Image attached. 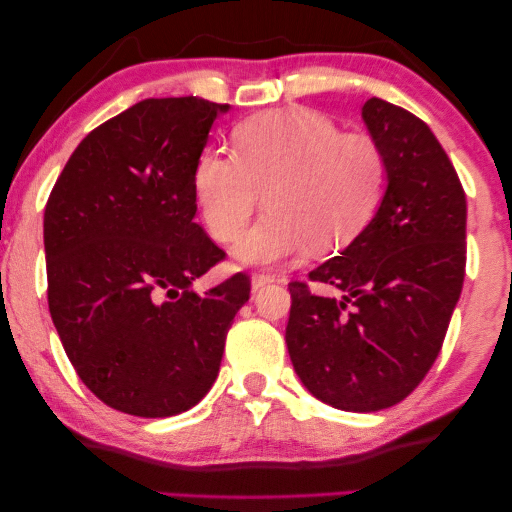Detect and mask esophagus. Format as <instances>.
<instances>
[{
    "label": "esophagus",
    "mask_w": 512,
    "mask_h": 512,
    "mask_svg": "<svg viewBox=\"0 0 512 512\" xmlns=\"http://www.w3.org/2000/svg\"><path fill=\"white\" fill-rule=\"evenodd\" d=\"M274 279H276V276H274V274H265V272H258V274H254V276H251V288H254V290H258V288H263V286H267V283H274Z\"/></svg>",
    "instance_id": "obj_1"
}]
</instances>
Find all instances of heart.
<instances>
[{
    "label": "heart",
    "instance_id": "1",
    "mask_svg": "<svg viewBox=\"0 0 512 512\" xmlns=\"http://www.w3.org/2000/svg\"><path fill=\"white\" fill-rule=\"evenodd\" d=\"M236 154L208 147L192 190L208 233L233 242L263 201L270 211L238 242L242 263H279L313 245L333 251L372 222L388 181V158L370 133L342 131L331 115L283 106L233 129Z\"/></svg>",
    "mask_w": 512,
    "mask_h": 512
}]
</instances>
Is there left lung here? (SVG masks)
Wrapping results in <instances>:
<instances>
[{
    "mask_svg": "<svg viewBox=\"0 0 512 512\" xmlns=\"http://www.w3.org/2000/svg\"><path fill=\"white\" fill-rule=\"evenodd\" d=\"M363 120L388 158V188L365 231L308 279L290 283L288 354L324 404L374 413L429 374L458 304L467 261V201L433 131L406 108L367 99Z\"/></svg>",
    "mask_w": 512,
    "mask_h": 512,
    "instance_id": "1",
    "label": "left lung"
}]
</instances>
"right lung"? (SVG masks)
I'll list each match as a JSON object with an SVG mask.
<instances>
[{
	"mask_svg": "<svg viewBox=\"0 0 512 512\" xmlns=\"http://www.w3.org/2000/svg\"><path fill=\"white\" fill-rule=\"evenodd\" d=\"M229 104L145 99L92 129L45 206L49 315L92 395L136 417L199 404L249 299L247 274L197 295L224 261L195 222L192 170Z\"/></svg>",
	"mask_w": 512,
	"mask_h": 512,
	"instance_id": "obj_1",
	"label": "right lung"
}]
</instances>
